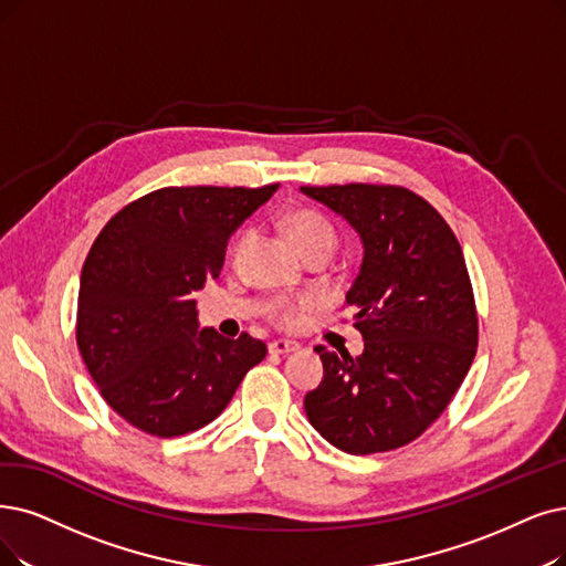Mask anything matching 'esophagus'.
<instances>
[{"label": "esophagus", "instance_id": "34e87169", "mask_svg": "<svg viewBox=\"0 0 566 566\" xmlns=\"http://www.w3.org/2000/svg\"><path fill=\"white\" fill-rule=\"evenodd\" d=\"M297 348H300V344L285 342V338H279V342H271V344H269V353H271V355H287V353L297 350Z\"/></svg>", "mask_w": 566, "mask_h": 566}]
</instances>
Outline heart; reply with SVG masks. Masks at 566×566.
Returning <instances> with one entry per match:
<instances>
[{"mask_svg":"<svg viewBox=\"0 0 566 566\" xmlns=\"http://www.w3.org/2000/svg\"><path fill=\"white\" fill-rule=\"evenodd\" d=\"M283 228L290 237V241L300 248V253L304 258L313 253H325L332 255L336 248V230L334 224L318 211L302 209L290 213L283 222ZM308 302H290V300H276L269 304V315L274 318L279 325H295L297 323V308L306 306Z\"/></svg>","mask_w":566,"mask_h":566,"instance_id":"obj_1","label":"heart"}]
</instances>
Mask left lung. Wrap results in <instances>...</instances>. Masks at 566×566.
Instances as JSON below:
<instances>
[{"label": "left lung", "instance_id": "obj_1", "mask_svg": "<svg viewBox=\"0 0 566 566\" xmlns=\"http://www.w3.org/2000/svg\"><path fill=\"white\" fill-rule=\"evenodd\" d=\"M302 192L346 218L365 245L346 304L365 350L323 359L304 397L311 424L350 455L418 439L455 397L479 346V318L460 241L441 213L399 186L348 184Z\"/></svg>", "mask_w": 566, "mask_h": 566}]
</instances>
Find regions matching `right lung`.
<instances>
[{"label": "right lung", "mask_w": 566, "mask_h": 566, "mask_svg": "<svg viewBox=\"0 0 566 566\" xmlns=\"http://www.w3.org/2000/svg\"><path fill=\"white\" fill-rule=\"evenodd\" d=\"M163 188L113 216L85 258L76 344L123 420L171 439L216 420L266 346L199 332L195 292L220 276L239 224L276 192Z\"/></svg>", "instance_id": "add662e5"}]
</instances>
